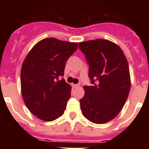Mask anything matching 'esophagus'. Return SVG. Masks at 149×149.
<instances>
[{
	"mask_svg": "<svg viewBox=\"0 0 149 149\" xmlns=\"http://www.w3.org/2000/svg\"><path fill=\"white\" fill-rule=\"evenodd\" d=\"M79 86H80L79 84H73V85H72V86H73L74 88H77L79 87Z\"/></svg>",
	"mask_w": 149,
	"mask_h": 149,
	"instance_id": "esophagus-1",
	"label": "esophagus"
}]
</instances>
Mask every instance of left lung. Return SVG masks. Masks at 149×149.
<instances>
[{
  "mask_svg": "<svg viewBox=\"0 0 149 149\" xmlns=\"http://www.w3.org/2000/svg\"><path fill=\"white\" fill-rule=\"evenodd\" d=\"M89 65L92 86H84L80 100L82 114L90 122L104 124L113 119L125 104L131 89L127 60L119 45L97 39L79 43Z\"/></svg>",
  "mask_w": 149,
  "mask_h": 149,
  "instance_id": "obj_1",
  "label": "left lung"
}]
</instances>
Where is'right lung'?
Here are the masks:
<instances>
[{"instance_id": "1", "label": "right lung", "mask_w": 149, "mask_h": 149, "mask_svg": "<svg viewBox=\"0 0 149 149\" xmlns=\"http://www.w3.org/2000/svg\"><path fill=\"white\" fill-rule=\"evenodd\" d=\"M78 44L47 38L33 47L23 62L21 88L24 104L34 116L45 122L61 116L72 87L64 79L65 62Z\"/></svg>"}]
</instances>
